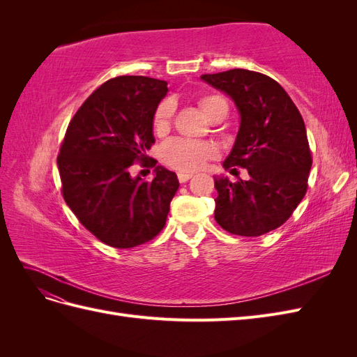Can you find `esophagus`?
<instances>
[{"instance_id": "obj_1", "label": "esophagus", "mask_w": 357, "mask_h": 357, "mask_svg": "<svg viewBox=\"0 0 357 357\" xmlns=\"http://www.w3.org/2000/svg\"><path fill=\"white\" fill-rule=\"evenodd\" d=\"M192 177H193V174H190V172H178V181L180 183H186Z\"/></svg>"}]
</instances>
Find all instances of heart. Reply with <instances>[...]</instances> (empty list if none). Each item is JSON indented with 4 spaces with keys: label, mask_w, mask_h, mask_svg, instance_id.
<instances>
[{
    "label": "heart",
    "mask_w": 357,
    "mask_h": 357,
    "mask_svg": "<svg viewBox=\"0 0 357 357\" xmlns=\"http://www.w3.org/2000/svg\"><path fill=\"white\" fill-rule=\"evenodd\" d=\"M199 107L208 119L215 113L226 109L228 104L220 95H205L199 98ZM174 107L169 101H162L153 113V131L159 135L165 134L169 125ZM215 155V147L207 142H193L186 138H174L168 142L162 150L164 162L178 171H197L205 165V162Z\"/></svg>",
    "instance_id": "obj_1"
}]
</instances>
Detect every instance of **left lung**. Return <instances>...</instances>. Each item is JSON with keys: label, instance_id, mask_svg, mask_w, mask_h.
Returning a JSON list of instances; mask_svg holds the SVG:
<instances>
[{"label": "left lung", "instance_id": "left-lung-1", "mask_svg": "<svg viewBox=\"0 0 357 357\" xmlns=\"http://www.w3.org/2000/svg\"><path fill=\"white\" fill-rule=\"evenodd\" d=\"M201 79L225 92L240 113V129L223 167L248 180L214 177V219L225 231L259 236L282 226L305 197L311 152L305 123L287 92L265 74L235 68Z\"/></svg>", "mask_w": 357, "mask_h": 357}]
</instances>
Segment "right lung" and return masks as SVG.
Segmentation results:
<instances>
[{
  "mask_svg": "<svg viewBox=\"0 0 357 357\" xmlns=\"http://www.w3.org/2000/svg\"><path fill=\"white\" fill-rule=\"evenodd\" d=\"M167 84L144 75L110 79L92 92L67 128L58 155L63 199L107 245L137 247L165 226L178 189L176 172L156 167L155 178L143 181L131 176V167L149 164L153 113Z\"/></svg>",
  "mask_w": 357,
  "mask_h": 357,
  "instance_id": "right-lung-1",
  "label": "right lung"
}]
</instances>
